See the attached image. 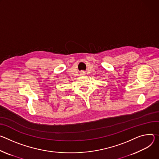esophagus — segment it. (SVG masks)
<instances>
[{"label": "esophagus", "mask_w": 159, "mask_h": 159, "mask_svg": "<svg viewBox=\"0 0 159 159\" xmlns=\"http://www.w3.org/2000/svg\"><path fill=\"white\" fill-rule=\"evenodd\" d=\"M85 75V73L84 71H81L80 75Z\"/></svg>", "instance_id": "34e87169"}]
</instances>
